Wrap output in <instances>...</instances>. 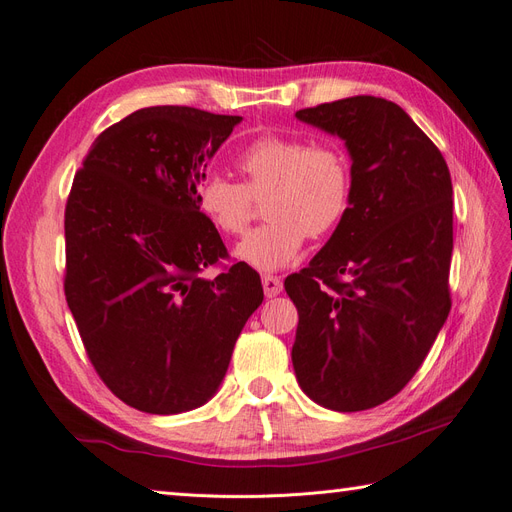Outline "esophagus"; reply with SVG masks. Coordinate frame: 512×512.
<instances>
[{
  "label": "esophagus",
  "mask_w": 512,
  "mask_h": 512,
  "mask_svg": "<svg viewBox=\"0 0 512 512\" xmlns=\"http://www.w3.org/2000/svg\"><path fill=\"white\" fill-rule=\"evenodd\" d=\"M262 288H265L267 299H273L282 292V280H280V277H273V275H262Z\"/></svg>",
  "instance_id": "1"
}]
</instances>
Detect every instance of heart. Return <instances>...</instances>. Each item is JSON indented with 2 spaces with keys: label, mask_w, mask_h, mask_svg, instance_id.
<instances>
[{
  "label": "heart",
  "mask_w": 512,
  "mask_h": 512,
  "mask_svg": "<svg viewBox=\"0 0 512 512\" xmlns=\"http://www.w3.org/2000/svg\"><path fill=\"white\" fill-rule=\"evenodd\" d=\"M243 183L209 175L198 185L200 213L222 235H241L252 218V198H264L267 224L247 232L237 258L258 271H280L297 260L307 237L331 232L348 211L352 175L342 149L303 138L260 134L237 153Z\"/></svg>",
  "instance_id": "1"
}]
</instances>
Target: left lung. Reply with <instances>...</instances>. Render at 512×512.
<instances>
[{
	"instance_id": "1",
	"label": "left lung",
	"mask_w": 512,
	"mask_h": 512,
	"mask_svg": "<svg viewBox=\"0 0 512 512\" xmlns=\"http://www.w3.org/2000/svg\"><path fill=\"white\" fill-rule=\"evenodd\" d=\"M350 153L348 211L309 267L286 277L303 393L337 412L395 397L451 312L453 183L440 149L404 108L352 96L297 111Z\"/></svg>"
}]
</instances>
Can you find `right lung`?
<instances>
[{
  "instance_id": "obj_1",
  "label": "right lung",
  "mask_w": 512,
  "mask_h": 512,
  "mask_svg": "<svg viewBox=\"0 0 512 512\" xmlns=\"http://www.w3.org/2000/svg\"><path fill=\"white\" fill-rule=\"evenodd\" d=\"M241 117L141 108L106 128L66 205V301L98 376L149 414L188 412L220 389L237 337L262 303L260 275L228 256L196 203Z\"/></svg>"
}]
</instances>
